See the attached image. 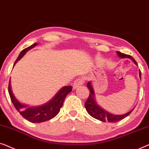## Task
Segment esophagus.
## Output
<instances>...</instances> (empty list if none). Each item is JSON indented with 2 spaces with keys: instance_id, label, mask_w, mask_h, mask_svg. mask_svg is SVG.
Wrapping results in <instances>:
<instances>
[{
  "instance_id": "1",
  "label": "esophagus",
  "mask_w": 149,
  "mask_h": 149,
  "mask_svg": "<svg viewBox=\"0 0 149 149\" xmlns=\"http://www.w3.org/2000/svg\"><path fill=\"white\" fill-rule=\"evenodd\" d=\"M84 84V80L81 78H79V79H76L75 80V81L73 84V88L75 89L76 88L79 87V86L82 85Z\"/></svg>"
}]
</instances>
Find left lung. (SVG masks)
<instances>
[{
    "instance_id": "left-lung-1",
    "label": "left lung",
    "mask_w": 149,
    "mask_h": 149,
    "mask_svg": "<svg viewBox=\"0 0 149 149\" xmlns=\"http://www.w3.org/2000/svg\"><path fill=\"white\" fill-rule=\"evenodd\" d=\"M117 54L120 58H130V59L132 60V61L136 65H138L136 61L134 58L132 56L128 55V54L121 53V52H119V51H117ZM139 75H140V78L141 79V72H140V70L139 72ZM87 87L90 91V95L87 100L85 102L84 106H85L86 109L87 111V112L88 113V114L91 116L94 117V118L98 119V120L101 121H103V122H106V121H109V122L110 123L117 122V121H120L123 118H125V117L129 116L134 109H132L129 112H127V113L123 114V115H119V116L118 115H113L111 113H110L107 112V111L104 110L103 109L100 107L98 104L97 102H96L95 100V91H94L93 86H92L91 81H88V82Z\"/></svg>"
}]
</instances>
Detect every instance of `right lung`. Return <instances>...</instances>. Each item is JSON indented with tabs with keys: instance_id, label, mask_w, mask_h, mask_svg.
I'll return each mask as SVG.
<instances>
[{
	"instance_id": "1",
	"label": "right lung",
	"mask_w": 149,
	"mask_h": 149,
	"mask_svg": "<svg viewBox=\"0 0 149 149\" xmlns=\"http://www.w3.org/2000/svg\"><path fill=\"white\" fill-rule=\"evenodd\" d=\"M38 43H34L30 47L23 50L18 56L13 66L16 63L22 58L25 54L32 48L35 47ZM72 91V87L71 86L63 87L59 90V91L54 96V97L47 103L44 104L42 106L38 107H28L26 104H22L18 101L13 93L11 86V80H9V93L10 98L13 105L17 111L22 115L27 120L32 123H40L44 121L50 120L55 117L59 112L60 109L63 104L65 98Z\"/></svg>"
}]
</instances>
